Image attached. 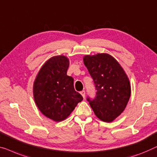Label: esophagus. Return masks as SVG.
Wrapping results in <instances>:
<instances>
[{"label":"esophagus","instance_id":"obj_1","mask_svg":"<svg viewBox=\"0 0 157 157\" xmlns=\"http://www.w3.org/2000/svg\"><path fill=\"white\" fill-rule=\"evenodd\" d=\"M81 95H82L83 96V98H85V94H86V92H85V90H82V91H81Z\"/></svg>","mask_w":157,"mask_h":157}]
</instances>
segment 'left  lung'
Returning a JSON list of instances; mask_svg holds the SVG:
<instances>
[{
  "mask_svg": "<svg viewBox=\"0 0 157 157\" xmlns=\"http://www.w3.org/2000/svg\"><path fill=\"white\" fill-rule=\"evenodd\" d=\"M84 64L96 89L94 99L87 101L95 115L103 122H110L125 109L131 94L130 83L123 69L108 54L83 57Z\"/></svg>",
  "mask_w": 157,
  "mask_h": 157,
  "instance_id": "1",
  "label": "left lung"
}]
</instances>
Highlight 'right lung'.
Instances as JSON below:
<instances>
[{
  "mask_svg": "<svg viewBox=\"0 0 157 157\" xmlns=\"http://www.w3.org/2000/svg\"><path fill=\"white\" fill-rule=\"evenodd\" d=\"M69 61L65 56L49 59L41 68L33 85L35 103L41 113L55 122L65 120L83 100L67 76Z\"/></svg>",
  "mask_w": 157,
  "mask_h": 157,
  "instance_id": "add662e5",
  "label": "right lung"
}]
</instances>
